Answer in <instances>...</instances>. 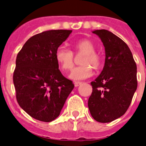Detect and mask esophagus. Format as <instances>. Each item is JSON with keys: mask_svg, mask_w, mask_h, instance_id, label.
<instances>
[{"mask_svg": "<svg viewBox=\"0 0 146 146\" xmlns=\"http://www.w3.org/2000/svg\"><path fill=\"white\" fill-rule=\"evenodd\" d=\"M81 84H82V82H74V86H75V87L79 86Z\"/></svg>", "mask_w": 146, "mask_h": 146, "instance_id": "1", "label": "esophagus"}]
</instances>
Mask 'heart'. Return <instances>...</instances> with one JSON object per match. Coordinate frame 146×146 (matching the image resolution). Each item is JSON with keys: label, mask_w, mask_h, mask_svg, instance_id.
Here are the masks:
<instances>
[{"label": "heart", "mask_w": 146, "mask_h": 146, "mask_svg": "<svg viewBox=\"0 0 146 146\" xmlns=\"http://www.w3.org/2000/svg\"><path fill=\"white\" fill-rule=\"evenodd\" d=\"M76 54H84L81 60L83 66H78L70 74V78L73 80H81L90 77L92 74V67L98 70L102 64L101 56L96 52V46L89 39H81L73 43ZM55 58L57 64L64 71H70L74 66V55L71 50L61 46L57 48Z\"/></svg>", "instance_id": "1"}]
</instances>
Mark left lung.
Returning <instances> with one entry per match:
<instances>
[{"label":"left lung","instance_id":"left-lung-1","mask_svg":"<svg viewBox=\"0 0 146 146\" xmlns=\"http://www.w3.org/2000/svg\"><path fill=\"white\" fill-rule=\"evenodd\" d=\"M92 33L104 44L105 62L101 74L91 82L88 106L96 121L109 123L123 115L130 105L137 89L136 64L121 38L105 29Z\"/></svg>","mask_w":146,"mask_h":146}]
</instances>
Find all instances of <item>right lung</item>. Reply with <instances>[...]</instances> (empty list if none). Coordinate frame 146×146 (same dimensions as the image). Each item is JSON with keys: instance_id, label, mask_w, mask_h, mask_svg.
<instances>
[{"instance_id": "1", "label": "right lung", "mask_w": 146, "mask_h": 146, "mask_svg": "<svg viewBox=\"0 0 146 146\" xmlns=\"http://www.w3.org/2000/svg\"><path fill=\"white\" fill-rule=\"evenodd\" d=\"M72 30H48L33 35L16 60L13 84L19 105L29 115L50 122L60 115L74 88L62 75L55 54Z\"/></svg>"}]
</instances>
